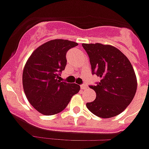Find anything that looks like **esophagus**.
I'll use <instances>...</instances> for the list:
<instances>
[{
    "label": "esophagus",
    "mask_w": 149,
    "mask_h": 149,
    "mask_svg": "<svg viewBox=\"0 0 149 149\" xmlns=\"http://www.w3.org/2000/svg\"><path fill=\"white\" fill-rule=\"evenodd\" d=\"M81 88L82 89H87V87H86V86L85 85V84H82V85H81Z\"/></svg>",
    "instance_id": "esophagus-1"
}]
</instances>
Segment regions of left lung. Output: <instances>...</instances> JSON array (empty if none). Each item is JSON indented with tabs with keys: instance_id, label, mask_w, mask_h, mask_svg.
Instances as JSON below:
<instances>
[{
	"instance_id": "obj_1",
	"label": "left lung",
	"mask_w": 149,
	"mask_h": 149,
	"mask_svg": "<svg viewBox=\"0 0 149 149\" xmlns=\"http://www.w3.org/2000/svg\"><path fill=\"white\" fill-rule=\"evenodd\" d=\"M89 57L92 72L101 78L96 86H89L96 98L86 107L101 118H111L125 110L134 98L137 81L127 56L110 45L82 44Z\"/></svg>"
}]
</instances>
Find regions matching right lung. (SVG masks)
I'll return each instance as SVG.
<instances>
[{
    "instance_id": "add662e5",
    "label": "right lung",
    "mask_w": 149,
    "mask_h": 149,
    "mask_svg": "<svg viewBox=\"0 0 149 149\" xmlns=\"http://www.w3.org/2000/svg\"><path fill=\"white\" fill-rule=\"evenodd\" d=\"M77 45L65 39L51 40L38 47L27 60L22 74L24 91L40 113L51 116L63 111L80 90L77 84L59 79L66 65V52Z\"/></svg>"
}]
</instances>
